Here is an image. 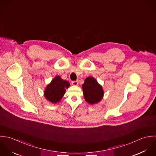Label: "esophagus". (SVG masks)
Instances as JSON below:
<instances>
[{
	"mask_svg": "<svg viewBox=\"0 0 156 156\" xmlns=\"http://www.w3.org/2000/svg\"><path fill=\"white\" fill-rule=\"evenodd\" d=\"M72 84L73 86H77L78 84V83L77 81H72Z\"/></svg>",
	"mask_w": 156,
	"mask_h": 156,
	"instance_id": "esophagus-1",
	"label": "esophagus"
}]
</instances>
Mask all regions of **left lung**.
<instances>
[{
  "label": "left lung",
  "mask_w": 156,
  "mask_h": 156,
  "mask_svg": "<svg viewBox=\"0 0 156 156\" xmlns=\"http://www.w3.org/2000/svg\"><path fill=\"white\" fill-rule=\"evenodd\" d=\"M83 90L86 101L91 104L99 102L104 94L102 87L91 76L85 80L83 84Z\"/></svg>",
  "instance_id": "obj_1"
}]
</instances>
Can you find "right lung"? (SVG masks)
Returning <instances> with one entry per match:
<instances>
[{"mask_svg": "<svg viewBox=\"0 0 156 156\" xmlns=\"http://www.w3.org/2000/svg\"><path fill=\"white\" fill-rule=\"evenodd\" d=\"M70 84L67 81L63 80L60 76H57L47 86L44 91V96L51 102H58L65 94L66 89L68 88Z\"/></svg>", "mask_w": 156, "mask_h": 156, "instance_id": "obj_1", "label": "right lung"}]
</instances>
